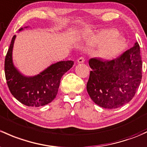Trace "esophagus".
<instances>
[{
    "mask_svg": "<svg viewBox=\"0 0 147 147\" xmlns=\"http://www.w3.org/2000/svg\"><path fill=\"white\" fill-rule=\"evenodd\" d=\"M84 62V58L83 57H80V58H78V63H83Z\"/></svg>",
    "mask_w": 147,
    "mask_h": 147,
    "instance_id": "34e87169",
    "label": "esophagus"
}]
</instances>
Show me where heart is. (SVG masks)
<instances>
[{"mask_svg": "<svg viewBox=\"0 0 147 147\" xmlns=\"http://www.w3.org/2000/svg\"><path fill=\"white\" fill-rule=\"evenodd\" d=\"M92 41L98 44V55L106 61L117 58L125 49V43L114 29H106L92 37Z\"/></svg>", "mask_w": 147, "mask_h": 147, "instance_id": "heart-1", "label": "heart"}]
</instances>
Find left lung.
<instances>
[{
	"mask_svg": "<svg viewBox=\"0 0 147 147\" xmlns=\"http://www.w3.org/2000/svg\"><path fill=\"white\" fill-rule=\"evenodd\" d=\"M92 68L86 90L96 104L114 109L129 103L134 97L142 80V61L140 48L135 42L116 59L103 61L92 58Z\"/></svg>",
	"mask_w": 147,
	"mask_h": 147,
	"instance_id": "1",
	"label": "left lung"
}]
</instances>
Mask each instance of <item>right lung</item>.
Returning a JSON list of instances; mask_svg holds the SVG:
<instances>
[{
    "mask_svg": "<svg viewBox=\"0 0 147 147\" xmlns=\"http://www.w3.org/2000/svg\"><path fill=\"white\" fill-rule=\"evenodd\" d=\"M23 29L20 28L19 32ZM15 38V35L12 37L5 60V74L9 89L13 96L25 106L31 107L45 106L55 98L61 78L73 66L74 61L57 62L38 75L26 76L17 69L12 61Z\"/></svg>",
    "mask_w": 147,
    "mask_h": 147,
    "instance_id": "1",
    "label": "right lung"
}]
</instances>
